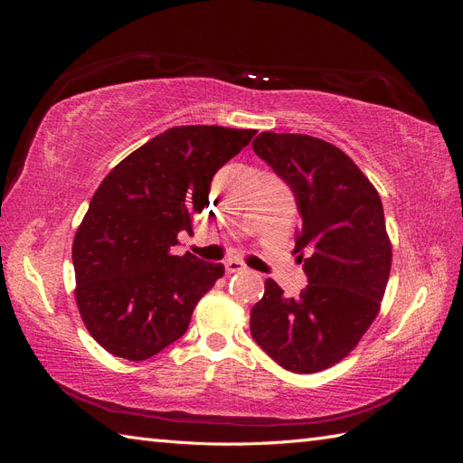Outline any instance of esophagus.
<instances>
[{
  "label": "esophagus",
  "instance_id": "34e87169",
  "mask_svg": "<svg viewBox=\"0 0 463 463\" xmlns=\"http://www.w3.org/2000/svg\"><path fill=\"white\" fill-rule=\"evenodd\" d=\"M245 269H247V266H245L241 260H235V259H230V260H226V272H228V274L243 272Z\"/></svg>",
  "mask_w": 463,
  "mask_h": 463
}]
</instances>
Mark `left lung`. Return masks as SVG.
<instances>
[{
	"mask_svg": "<svg viewBox=\"0 0 463 463\" xmlns=\"http://www.w3.org/2000/svg\"><path fill=\"white\" fill-rule=\"evenodd\" d=\"M253 150L296 193V253L309 286L284 298L266 279L250 334L279 367L325 371L354 352L381 311L392 269L383 203L357 164L322 138L264 131Z\"/></svg>",
	"mask_w": 463,
	"mask_h": 463,
	"instance_id": "obj_1",
	"label": "left lung"
}]
</instances>
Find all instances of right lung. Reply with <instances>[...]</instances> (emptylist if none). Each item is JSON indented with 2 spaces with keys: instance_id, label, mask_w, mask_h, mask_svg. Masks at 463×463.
<instances>
[{
  "instance_id": "right-lung-1",
  "label": "right lung",
  "mask_w": 463,
  "mask_h": 463,
  "mask_svg": "<svg viewBox=\"0 0 463 463\" xmlns=\"http://www.w3.org/2000/svg\"><path fill=\"white\" fill-rule=\"evenodd\" d=\"M255 129L181 125L150 138L92 194L73 240L75 301L106 352L145 361L185 334L223 264L177 257L179 232L208 208L210 181Z\"/></svg>"
}]
</instances>
